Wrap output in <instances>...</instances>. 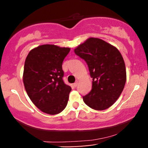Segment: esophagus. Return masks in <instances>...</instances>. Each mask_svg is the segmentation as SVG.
<instances>
[{
    "instance_id": "34e87169",
    "label": "esophagus",
    "mask_w": 148,
    "mask_h": 148,
    "mask_svg": "<svg viewBox=\"0 0 148 148\" xmlns=\"http://www.w3.org/2000/svg\"><path fill=\"white\" fill-rule=\"evenodd\" d=\"M78 82H79V81H76V82H75V83H74V84H73V86H74V88H76V86H77V85H78Z\"/></svg>"
}]
</instances>
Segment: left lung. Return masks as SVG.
<instances>
[{"label":"left lung","mask_w":148,"mask_h":148,"mask_svg":"<svg viewBox=\"0 0 148 148\" xmlns=\"http://www.w3.org/2000/svg\"><path fill=\"white\" fill-rule=\"evenodd\" d=\"M74 53L88 66L92 87L83 97L90 108L102 111L109 108L121 95L126 83V68L120 51L106 42L90 37L78 46Z\"/></svg>","instance_id":"obj_1"}]
</instances>
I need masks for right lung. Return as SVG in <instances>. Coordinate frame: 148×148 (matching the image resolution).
<instances>
[{"label":"right lung","instance_id":"obj_1","mask_svg":"<svg viewBox=\"0 0 148 148\" xmlns=\"http://www.w3.org/2000/svg\"><path fill=\"white\" fill-rule=\"evenodd\" d=\"M70 49L44 45L32 49L24 64L23 81L34 104L44 113H60L67 104L72 88L64 83L62 68Z\"/></svg>","mask_w":148,"mask_h":148}]
</instances>
